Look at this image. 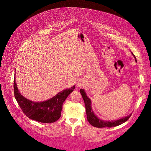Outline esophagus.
I'll return each mask as SVG.
<instances>
[{
    "label": "esophagus",
    "instance_id": "esophagus-1",
    "mask_svg": "<svg viewBox=\"0 0 151 151\" xmlns=\"http://www.w3.org/2000/svg\"><path fill=\"white\" fill-rule=\"evenodd\" d=\"M84 83H83V81H78V83H77V87H79V88H81V87H82L83 86Z\"/></svg>",
    "mask_w": 151,
    "mask_h": 151
}]
</instances>
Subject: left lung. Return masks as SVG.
Masks as SVG:
<instances>
[{"label": "left lung", "mask_w": 151, "mask_h": 151, "mask_svg": "<svg viewBox=\"0 0 151 151\" xmlns=\"http://www.w3.org/2000/svg\"><path fill=\"white\" fill-rule=\"evenodd\" d=\"M132 55L134 56L135 62H137V59L135 56L132 52ZM80 93L82 95V96H83V98L84 101L88 121L89 122V123L91 125H93L95 127H98V128L112 127H116L118 125H120L124 122H127L132 115V113H131L129 115H127L125 117H123L122 118H120V119H118L116 120H111V121L102 120L96 115L93 112V109H92V103H91V100L87 96L85 91L83 89H81Z\"/></svg>", "instance_id": "8db88e82"}]
</instances>
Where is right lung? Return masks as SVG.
<instances>
[{"instance_id": "right-lung-1", "label": "right lung", "mask_w": 151, "mask_h": 151, "mask_svg": "<svg viewBox=\"0 0 151 151\" xmlns=\"http://www.w3.org/2000/svg\"><path fill=\"white\" fill-rule=\"evenodd\" d=\"M75 86L58 93L53 98L42 102H35L24 97L17 89L14 77V91L15 98L22 111L30 119L42 123H53L61 116L62 104Z\"/></svg>"}]
</instances>
